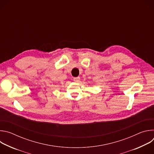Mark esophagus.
Returning <instances> with one entry per match:
<instances>
[{
	"mask_svg": "<svg viewBox=\"0 0 154 154\" xmlns=\"http://www.w3.org/2000/svg\"><path fill=\"white\" fill-rule=\"evenodd\" d=\"M80 80V78L79 77H74V81L75 82H79Z\"/></svg>",
	"mask_w": 154,
	"mask_h": 154,
	"instance_id": "esophagus-1",
	"label": "esophagus"
}]
</instances>
